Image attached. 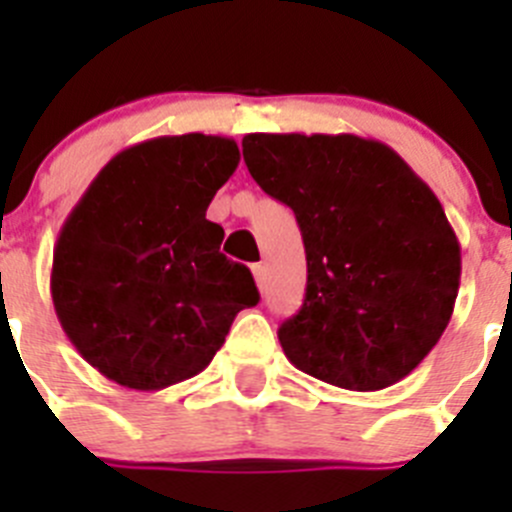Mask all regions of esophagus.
Masks as SVG:
<instances>
[{
    "label": "esophagus",
    "instance_id": "1",
    "mask_svg": "<svg viewBox=\"0 0 512 512\" xmlns=\"http://www.w3.org/2000/svg\"><path fill=\"white\" fill-rule=\"evenodd\" d=\"M251 274H253V279H256V287L264 289V284H266V269H264V264H253V266H251Z\"/></svg>",
    "mask_w": 512,
    "mask_h": 512
}]
</instances>
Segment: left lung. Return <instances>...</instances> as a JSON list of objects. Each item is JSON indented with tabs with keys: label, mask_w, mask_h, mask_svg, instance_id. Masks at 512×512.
<instances>
[{
	"label": "left lung",
	"mask_w": 512,
	"mask_h": 512,
	"mask_svg": "<svg viewBox=\"0 0 512 512\" xmlns=\"http://www.w3.org/2000/svg\"><path fill=\"white\" fill-rule=\"evenodd\" d=\"M243 158L305 241V302L279 328L287 359L356 392L408 377L449 325L461 279L431 187L390 146L351 133H251Z\"/></svg>",
	"instance_id": "8db88e82"
}]
</instances>
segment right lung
I'll use <instances>...</instances> for the list:
<instances>
[{
  "mask_svg": "<svg viewBox=\"0 0 512 512\" xmlns=\"http://www.w3.org/2000/svg\"><path fill=\"white\" fill-rule=\"evenodd\" d=\"M241 151L223 135H161L117 153L53 248L58 323L89 364L130 390L200 374L235 315L259 302L248 266L220 253L212 197Z\"/></svg>",
  "mask_w": 512,
  "mask_h": 512,
  "instance_id": "obj_1",
  "label": "right lung"
}]
</instances>
